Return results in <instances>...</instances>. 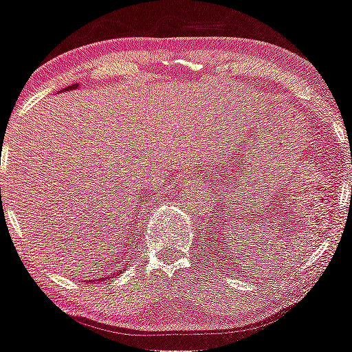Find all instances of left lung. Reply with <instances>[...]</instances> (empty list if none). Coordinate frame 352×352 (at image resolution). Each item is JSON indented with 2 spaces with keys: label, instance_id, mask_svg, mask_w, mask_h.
I'll return each instance as SVG.
<instances>
[{
  "label": "left lung",
  "instance_id": "obj_1",
  "mask_svg": "<svg viewBox=\"0 0 352 352\" xmlns=\"http://www.w3.org/2000/svg\"><path fill=\"white\" fill-rule=\"evenodd\" d=\"M214 247H216V243H214ZM212 250H214V248H212ZM221 254H223V252H221Z\"/></svg>",
  "mask_w": 352,
  "mask_h": 352
}]
</instances>
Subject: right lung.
<instances>
[{"instance_id": "right-lung-1", "label": "right lung", "mask_w": 352, "mask_h": 352, "mask_svg": "<svg viewBox=\"0 0 352 352\" xmlns=\"http://www.w3.org/2000/svg\"><path fill=\"white\" fill-rule=\"evenodd\" d=\"M76 87H78V83H74V85H71V87H67L66 90H73V88H76ZM117 261H119V258H117ZM116 271H117V269H116ZM104 279H109V276H104V278H102L100 281H104Z\"/></svg>"}]
</instances>
